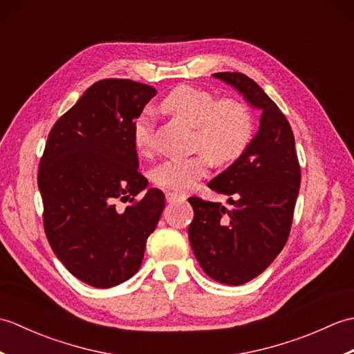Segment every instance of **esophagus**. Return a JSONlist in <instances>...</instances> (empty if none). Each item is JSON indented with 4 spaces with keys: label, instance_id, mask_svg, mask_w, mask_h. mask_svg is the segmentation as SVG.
I'll list each match as a JSON object with an SVG mask.
<instances>
[{
    "label": "esophagus",
    "instance_id": "34e87169",
    "mask_svg": "<svg viewBox=\"0 0 354 354\" xmlns=\"http://www.w3.org/2000/svg\"><path fill=\"white\" fill-rule=\"evenodd\" d=\"M165 201H167L169 204H171V202H175V201H185V194L169 192V193H165Z\"/></svg>",
    "mask_w": 354,
    "mask_h": 354
}]
</instances>
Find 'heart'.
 Returning a JSON list of instances; mask_svg holds the SVG:
<instances>
[{
    "label": "heart",
    "mask_w": 354,
    "mask_h": 354,
    "mask_svg": "<svg viewBox=\"0 0 354 354\" xmlns=\"http://www.w3.org/2000/svg\"><path fill=\"white\" fill-rule=\"evenodd\" d=\"M161 109L193 127L192 147L198 153L170 158L155 167L153 183L164 189L187 192L208 173L209 162L227 165L242 155L254 133L250 108L234 99L217 100L205 89L178 86L164 97ZM133 145L140 152L155 147V124L149 114H141L132 126Z\"/></svg>",
    "instance_id": "b5f03b06"
}]
</instances>
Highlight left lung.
Listing matches in <instances>:
<instances>
[{
    "label": "left lung",
    "mask_w": 354,
    "mask_h": 354,
    "mask_svg": "<svg viewBox=\"0 0 354 354\" xmlns=\"http://www.w3.org/2000/svg\"><path fill=\"white\" fill-rule=\"evenodd\" d=\"M213 77L261 111L260 127L250 146L208 183L212 190L231 196L232 208L189 199L194 212L189 227L194 257L209 278L239 286L260 275L286 245L301 170L292 127L268 94L242 73H216Z\"/></svg>",
    "instance_id": "left-lung-1"
}]
</instances>
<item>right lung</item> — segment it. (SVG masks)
Listing matches in <instances>:
<instances>
[{"label": "right lung", "instance_id": "right-lung-1", "mask_svg": "<svg viewBox=\"0 0 354 354\" xmlns=\"http://www.w3.org/2000/svg\"><path fill=\"white\" fill-rule=\"evenodd\" d=\"M156 89L127 79L95 82L48 133L37 171L44 228L57 259L93 288L138 272L164 193L138 171L132 126ZM117 200L133 201L118 212Z\"/></svg>", "mask_w": 354, "mask_h": 354}]
</instances>
